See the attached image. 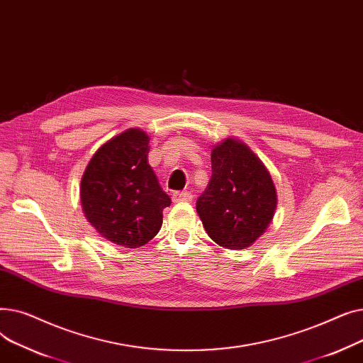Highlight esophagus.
Listing matches in <instances>:
<instances>
[{"instance_id": "esophagus-1", "label": "esophagus", "mask_w": 363, "mask_h": 363, "mask_svg": "<svg viewBox=\"0 0 363 363\" xmlns=\"http://www.w3.org/2000/svg\"><path fill=\"white\" fill-rule=\"evenodd\" d=\"M172 200H174V203H191L193 194L188 191H177L172 196Z\"/></svg>"}]
</instances>
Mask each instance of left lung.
<instances>
[{
	"instance_id": "1",
	"label": "left lung",
	"mask_w": 363,
	"mask_h": 363,
	"mask_svg": "<svg viewBox=\"0 0 363 363\" xmlns=\"http://www.w3.org/2000/svg\"><path fill=\"white\" fill-rule=\"evenodd\" d=\"M269 170L238 138L212 148V178L197 200L207 235L225 249H244L262 237L277 211Z\"/></svg>"
}]
</instances>
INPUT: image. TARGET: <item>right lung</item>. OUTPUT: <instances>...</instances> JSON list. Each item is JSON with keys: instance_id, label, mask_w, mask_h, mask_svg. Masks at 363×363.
I'll list each match as a JSON object with an SVG mask.
<instances>
[{"instance_id": "right-lung-1", "label": "right lung", "mask_w": 363, "mask_h": 363, "mask_svg": "<svg viewBox=\"0 0 363 363\" xmlns=\"http://www.w3.org/2000/svg\"><path fill=\"white\" fill-rule=\"evenodd\" d=\"M150 137L129 128L94 152L81 179V204L86 220L103 238L137 249L155 238L170 206L148 164Z\"/></svg>"}]
</instances>
